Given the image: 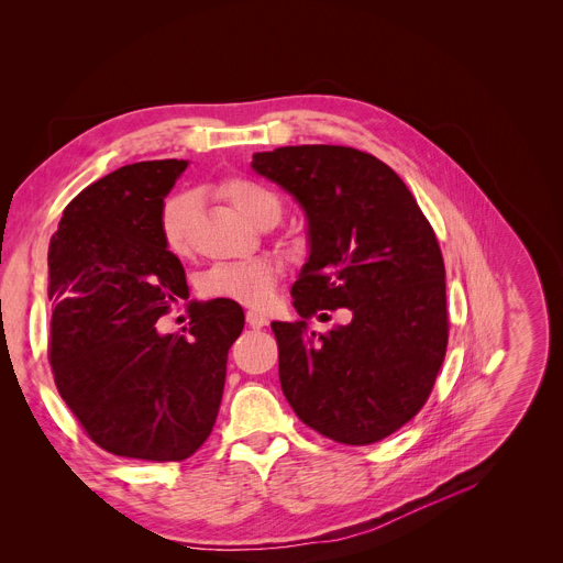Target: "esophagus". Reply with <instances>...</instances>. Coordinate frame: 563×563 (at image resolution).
I'll use <instances>...</instances> for the list:
<instances>
[{
  "label": "esophagus",
  "instance_id": "1",
  "mask_svg": "<svg viewBox=\"0 0 563 563\" xmlns=\"http://www.w3.org/2000/svg\"><path fill=\"white\" fill-rule=\"evenodd\" d=\"M246 323H249L251 328H265L269 321H267V317H265V314H260V312L249 310V312H246Z\"/></svg>",
  "mask_w": 563,
  "mask_h": 563
}]
</instances>
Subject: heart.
Masks as SVG:
<instances>
[{"label": "heart", "mask_w": 563, "mask_h": 563, "mask_svg": "<svg viewBox=\"0 0 563 563\" xmlns=\"http://www.w3.org/2000/svg\"><path fill=\"white\" fill-rule=\"evenodd\" d=\"M221 195L227 197L249 221L262 223L267 217L280 214V201L260 183L233 176L221 183ZM195 214V197L190 192L172 195L158 217V231L165 249L183 255L190 246V223ZM276 285V269L267 260L251 262H221L203 276V291L214 298H227L244 306H262Z\"/></svg>", "instance_id": "1"}]
</instances>
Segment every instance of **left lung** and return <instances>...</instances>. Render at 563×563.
<instances>
[{
    "label": "left lung",
    "instance_id": "1",
    "mask_svg": "<svg viewBox=\"0 0 563 563\" xmlns=\"http://www.w3.org/2000/svg\"><path fill=\"white\" fill-rule=\"evenodd\" d=\"M251 167L308 219L310 255L291 285L301 319L272 323L283 394L319 434L376 443L419 415L448 346L445 269L430 221L389 165L351 146H280L253 154ZM336 307L352 312L351 324L307 332L310 316Z\"/></svg>",
    "mask_w": 563,
    "mask_h": 563
}]
</instances>
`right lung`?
Instances as JSON below:
<instances>
[{
	"mask_svg": "<svg viewBox=\"0 0 563 563\" xmlns=\"http://www.w3.org/2000/svg\"><path fill=\"white\" fill-rule=\"evenodd\" d=\"M187 161L110 172L69 201L49 242V362L60 398L103 451L183 462L210 437L229 349L244 328L235 301L190 303L185 334L156 321L187 296L161 240L165 197Z\"/></svg>",
	"mask_w": 563,
	"mask_h": 563,
	"instance_id": "right-lung-1",
	"label": "right lung"
}]
</instances>
